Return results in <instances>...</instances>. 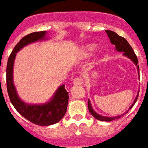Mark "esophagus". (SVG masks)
<instances>
[{
    "label": "esophagus",
    "mask_w": 148,
    "mask_h": 148,
    "mask_svg": "<svg viewBox=\"0 0 148 148\" xmlns=\"http://www.w3.org/2000/svg\"><path fill=\"white\" fill-rule=\"evenodd\" d=\"M74 86H80L83 83V78L82 77H77L74 79V82H73Z\"/></svg>",
    "instance_id": "1"
}]
</instances>
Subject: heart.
<instances>
[{"instance_id": "1", "label": "heart", "mask_w": 148, "mask_h": 148, "mask_svg": "<svg viewBox=\"0 0 148 148\" xmlns=\"http://www.w3.org/2000/svg\"><path fill=\"white\" fill-rule=\"evenodd\" d=\"M97 45L95 44H88L83 47L81 55L83 57H88L93 54V53L97 50Z\"/></svg>"}]
</instances>
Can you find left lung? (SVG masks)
Returning <instances> with one entry per match:
<instances>
[{
  "label": "left lung",
  "instance_id": "left-lung-1",
  "mask_svg": "<svg viewBox=\"0 0 148 148\" xmlns=\"http://www.w3.org/2000/svg\"><path fill=\"white\" fill-rule=\"evenodd\" d=\"M106 33H107L108 37L110 38V42L115 46V48H116L117 51H119V52H123V54H124V56H127L128 58L130 59V60L134 62L135 65L137 66V70H138V74H139V66H138V59H137V56H136V53H135L134 51H133L132 47L130 45V44L128 43L127 41L126 40L124 37L120 36L118 35L116 33L111 31V30H106ZM138 94H139V91H138V95L136 96L135 101H133V103L131 105L130 107L129 108V110H130L131 108L134 106L135 103L136 102L137 99H138ZM88 108L90 113L93 115V117H95V119H97V120L99 121H112L113 120L119 119V118H121V117L123 115H119V116L115 117H104L102 116V115H99V114H97L95 111H94L89 100H88ZM128 111H129V110H128ZM128 111L126 112V113H127Z\"/></svg>",
  "mask_w": 148,
  "mask_h": 148
}]
</instances>
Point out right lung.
<instances>
[{
  "label": "right lung",
  "instance_id": "obj_1",
  "mask_svg": "<svg viewBox=\"0 0 148 148\" xmlns=\"http://www.w3.org/2000/svg\"><path fill=\"white\" fill-rule=\"evenodd\" d=\"M45 31L34 32L23 37L14 47L6 65V87L12 104L23 117L33 124L40 126L52 125L63 118L69 103V92L65 90V86L62 85L51 101L46 103L40 105L26 103L17 95L13 84L12 72L16 53L28 44L45 39Z\"/></svg>",
  "mask_w": 148,
  "mask_h": 148
}]
</instances>
